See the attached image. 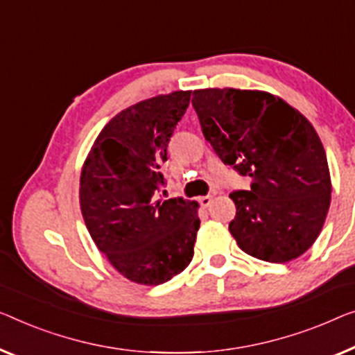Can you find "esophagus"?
I'll return each mask as SVG.
<instances>
[{"label":"esophagus","mask_w":355,"mask_h":355,"mask_svg":"<svg viewBox=\"0 0 355 355\" xmlns=\"http://www.w3.org/2000/svg\"><path fill=\"white\" fill-rule=\"evenodd\" d=\"M211 196L210 194H207V196H202V198H199V202H200V205H202V207H209V205L211 204Z\"/></svg>","instance_id":"34e87169"}]
</instances>
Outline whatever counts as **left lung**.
<instances>
[{
  "label": "left lung",
  "mask_w": 355,
  "mask_h": 355,
  "mask_svg": "<svg viewBox=\"0 0 355 355\" xmlns=\"http://www.w3.org/2000/svg\"><path fill=\"white\" fill-rule=\"evenodd\" d=\"M205 140L241 177L248 191L230 198V232L258 260L285 263L314 244L330 207L324 145L308 119L282 98L261 91L200 89L193 92Z\"/></svg>",
  "instance_id": "1"
}]
</instances>
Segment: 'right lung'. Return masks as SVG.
<instances>
[{
  "mask_svg": "<svg viewBox=\"0 0 355 355\" xmlns=\"http://www.w3.org/2000/svg\"><path fill=\"white\" fill-rule=\"evenodd\" d=\"M189 98L191 91H177L123 110L84 162V221L98 250L132 282L164 284L193 260L198 204L159 198L168 141Z\"/></svg>",
  "mask_w": 355,
  "mask_h": 355,
  "instance_id": "1",
  "label": "right lung"
}]
</instances>
